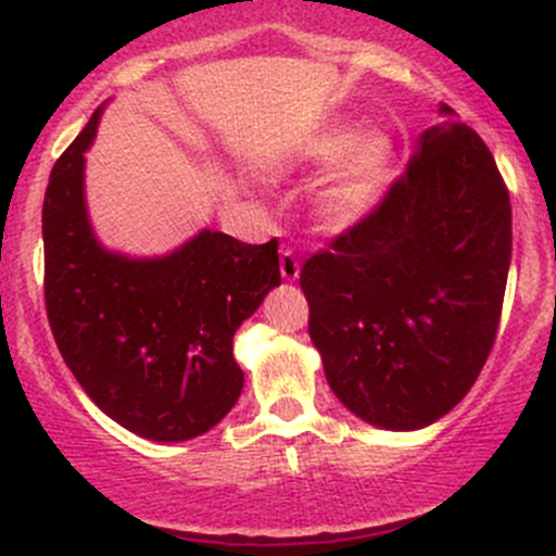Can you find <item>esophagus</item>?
I'll use <instances>...</instances> for the list:
<instances>
[{"label": "esophagus", "mask_w": 556, "mask_h": 556, "mask_svg": "<svg viewBox=\"0 0 556 556\" xmlns=\"http://www.w3.org/2000/svg\"><path fill=\"white\" fill-rule=\"evenodd\" d=\"M279 274H282L285 282H295L299 279L301 263L290 250H282V255H279Z\"/></svg>", "instance_id": "1"}]
</instances>
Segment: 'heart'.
<instances>
[{
	"instance_id": "heart-1",
	"label": "heart",
	"mask_w": 556,
	"mask_h": 556,
	"mask_svg": "<svg viewBox=\"0 0 556 556\" xmlns=\"http://www.w3.org/2000/svg\"><path fill=\"white\" fill-rule=\"evenodd\" d=\"M395 144L379 128L355 131V126H328L309 134L293 150L290 164L301 172H317L312 188L309 223L323 237H344L374 212L390 179Z\"/></svg>"
}]
</instances>
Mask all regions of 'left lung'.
Masks as SVG:
<instances>
[{"label": "left lung", "mask_w": 556, "mask_h": 556, "mask_svg": "<svg viewBox=\"0 0 556 556\" xmlns=\"http://www.w3.org/2000/svg\"><path fill=\"white\" fill-rule=\"evenodd\" d=\"M377 212L301 268L325 379L374 428L450 414L495 344L511 201L479 134L441 104Z\"/></svg>", "instance_id": "left-lung-1"}]
</instances>
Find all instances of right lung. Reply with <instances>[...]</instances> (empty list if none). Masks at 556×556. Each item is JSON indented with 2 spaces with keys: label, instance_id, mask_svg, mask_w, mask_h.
Returning a JSON list of instances; mask_svg holds the SVG:
<instances>
[{
  "label": "right lung",
  "instance_id": "add662e5",
  "mask_svg": "<svg viewBox=\"0 0 556 556\" xmlns=\"http://www.w3.org/2000/svg\"><path fill=\"white\" fill-rule=\"evenodd\" d=\"M104 104L50 172L45 306L61 357L93 403L150 441H190L239 401L233 333L282 282L277 239L195 233L166 255L106 250L86 204V153Z\"/></svg>",
  "mask_w": 556,
  "mask_h": 556
}]
</instances>
